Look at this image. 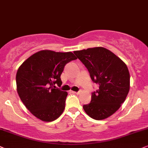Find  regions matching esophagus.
<instances>
[{
    "mask_svg": "<svg viewBox=\"0 0 148 148\" xmlns=\"http://www.w3.org/2000/svg\"><path fill=\"white\" fill-rule=\"evenodd\" d=\"M71 92L72 93H76V94H78V93H80V91H78V92H76V91H71Z\"/></svg>",
    "mask_w": 148,
    "mask_h": 148,
    "instance_id": "esophagus-1",
    "label": "esophagus"
}]
</instances>
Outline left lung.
<instances>
[{
	"label": "left lung",
	"instance_id": "8db88e82",
	"mask_svg": "<svg viewBox=\"0 0 148 148\" xmlns=\"http://www.w3.org/2000/svg\"><path fill=\"white\" fill-rule=\"evenodd\" d=\"M99 89L91 93V102L83 106L89 117L102 120L115 113L130 89V74L124 61L109 50L95 47L74 51Z\"/></svg>",
	"mask_w": 148,
	"mask_h": 148
}]
</instances>
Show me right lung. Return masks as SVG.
<instances>
[{"label":"right lung","instance_id":"1","mask_svg":"<svg viewBox=\"0 0 148 148\" xmlns=\"http://www.w3.org/2000/svg\"><path fill=\"white\" fill-rule=\"evenodd\" d=\"M77 59L71 52L49 50L33 54L17 71V91L27 109L44 121L57 119L64 111L66 91L55 89L62 84L61 74L64 66Z\"/></svg>","mask_w":148,"mask_h":148}]
</instances>
